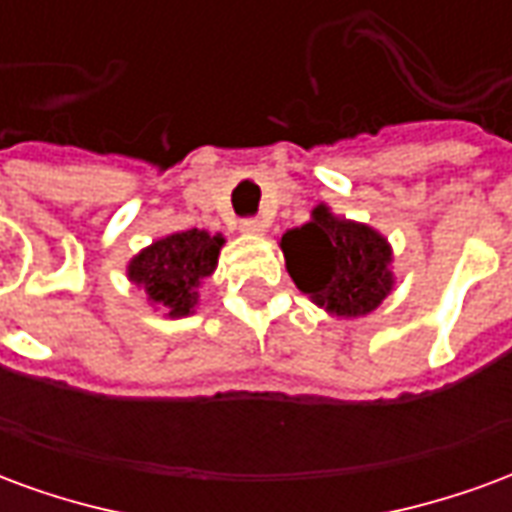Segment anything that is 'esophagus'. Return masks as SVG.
<instances>
[{
    "instance_id": "34e87169",
    "label": "esophagus",
    "mask_w": 512,
    "mask_h": 512,
    "mask_svg": "<svg viewBox=\"0 0 512 512\" xmlns=\"http://www.w3.org/2000/svg\"><path fill=\"white\" fill-rule=\"evenodd\" d=\"M241 233L263 235L266 233V222H263V219H244V222H241Z\"/></svg>"
}]
</instances>
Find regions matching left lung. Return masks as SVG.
<instances>
[{
	"label": "left lung",
	"instance_id": "left-lung-1",
	"mask_svg": "<svg viewBox=\"0 0 512 512\" xmlns=\"http://www.w3.org/2000/svg\"><path fill=\"white\" fill-rule=\"evenodd\" d=\"M285 268L312 304L337 318H362L395 290L392 246L370 224L312 208L310 222L279 238Z\"/></svg>",
	"mask_w": 512,
	"mask_h": 512
}]
</instances>
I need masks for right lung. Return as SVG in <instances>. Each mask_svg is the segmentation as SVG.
<instances>
[{
    "instance_id": "add662e5",
    "label": "right lung",
    "mask_w": 512,
    "mask_h": 512,
    "mask_svg": "<svg viewBox=\"0 0 512 512\" xmlns=\"http://www.w3.org/2000/svg\"><path fill=\"white\" fill-rule=\"evenodd\" d=\"M224 235L208 230H183L158 238L128 260L126 274L145 290L147 304L167 318H186L200 301L202 279L216 271Z\"/></svg>"
}]
</instances>
